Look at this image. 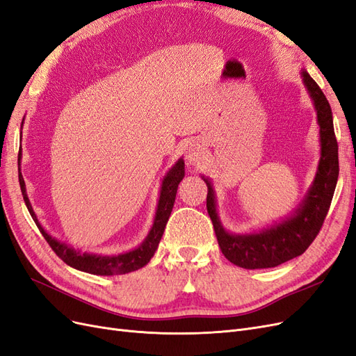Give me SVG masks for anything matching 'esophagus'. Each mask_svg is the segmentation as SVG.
<instances>
[{
	"instance_id": "obj_1",
	"label": "esophagus",
	"mask_w": 356,
	"mask_h": 356,
	"mask_svg": "<svg viewBox=\"0 0 356 356\" xmlns=\"http://www.w3.org/2000/svg\"><path fill=\"white\" fill-rule=\"evenodd\" d=\"M204 156V149L199 143H190L186 152V160L188 165H199Z\"/></svg>"
}]
</instances>
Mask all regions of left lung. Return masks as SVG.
<instances>
[{
	"label": "left lung",
	"instance_id": "left-lung-1",
	"mask_svg": "<svg viewBox=\"0 0 356 356\" xmlns=\"http://www.w3.org/2000/svg\"><path fill=\"white\" fill-rule=\"evenodd\" d=\"M303 83L314 101L319 136L321 159L314 184L289 218L258 233L233 234L222 227L217 213L215 195L208 186L207 208L213 224L221 252L227 260L243 268H268L282 264L303 254L315 241L328 213L339 178V145L332 126L331 106L316 81L306 70H301Z\"/></svg>",
	"mask_w": 356,
	"mask_h": 356
}]
</instances>
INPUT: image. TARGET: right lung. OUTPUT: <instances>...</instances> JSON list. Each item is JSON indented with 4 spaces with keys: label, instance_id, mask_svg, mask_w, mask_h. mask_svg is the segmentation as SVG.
I'll return each instance as SVG.
<instances>
[{
    "label": "right lung",
    "instance_id": "1",
    "mask_svg": "<svg viewBox=\"0 0 356 356\" xmlns=\"http://www.w3.org/2000/svg\"><path fill=\"white\" fill-rule=\"evenodd\" d=\"M19 165H20V154H19ZM184 172H186L184 160L179 159L177 163L170 168L168 175L163 178V182H161L156 217H154L153 227L149 230L148 236L141 245L135 248V250L124 254H118V255H98V254H88V252L83 254L80 251H75L74 248H71L65 242H60L55 238H51V236L41 227V224L37 220V215L31 207L28 195H26L25 181L22 174H20V168H19V182H20V190H22L25 204L31 213L32 220L35 221L38 230L41 232L42 236H44V239L47 241L51 250L56 252V255L60 258V260L63 263H67L68 266L77 268V270H81L86 273L111 276V275H124L129 272H135L152 260L161 236H163L172 208H174L178 184L181 182V179L184 178L186 175Z\"/></svg>",
    "mask_w": 356,
    "mask_h": 356
}]
</instances>
